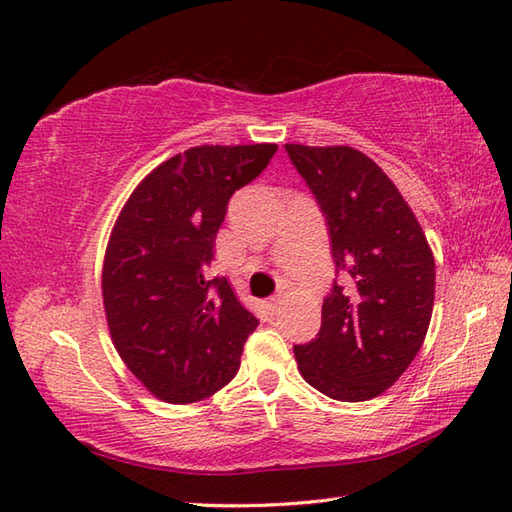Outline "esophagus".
<instances>
[{"label":"esophagus","mask_w":512,"mask_h":512,"mask_svg":"<svg viewBox=\"0 0 512 512\" xmlns=\"http://www.w3.org/2000/svg\"><path fill=\"white\" fill-rule=\"evenodd\" d=\"M280 304H282V298H280V295H271V298L267 300V309H269L271 313H276V311L280 309Z\"/></svg>","instance_id":"esophagus-1"}]
</instances>
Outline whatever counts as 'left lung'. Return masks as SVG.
Returning <instances> with one entry per match:
<instances>
[{"label":"left lung","instance_id":"8db88e82","mask_svg":"<svg viewBox=\"0 0 512 512\" xmlns=\"http://www.w3.org/2000/svg\"><path fill=\"white\" fill-rule=\"evenodd\" d=\"M320 206L335 271L320 333L293 346L304 381L357 403L394 385L425 342L436 265L412 208L392 179L352 146L285 144Z\"/></svg>","mask_w":512,"mask_h":512}]
</instances>
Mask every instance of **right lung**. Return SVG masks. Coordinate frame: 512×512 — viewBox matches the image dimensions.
<instances>
[{
    "instance_id": "1",
    "label": "right lung",
    "mask_w": 512,
    "mask_h": 512,
    "mask_svg": "<svg viewBox=\"0 0 512 512\" xmlns=\"http://www.w3.org/2000/svg\"><path fill=\"white\" fill-rule=\"evenodd\" d=\"M276 144L195 146L157 166L124 203L102 265L118 355L166 403H195L234 379L256 317L210 278L227 201L267 168Z\"/></svg>"
}]
</instances>
